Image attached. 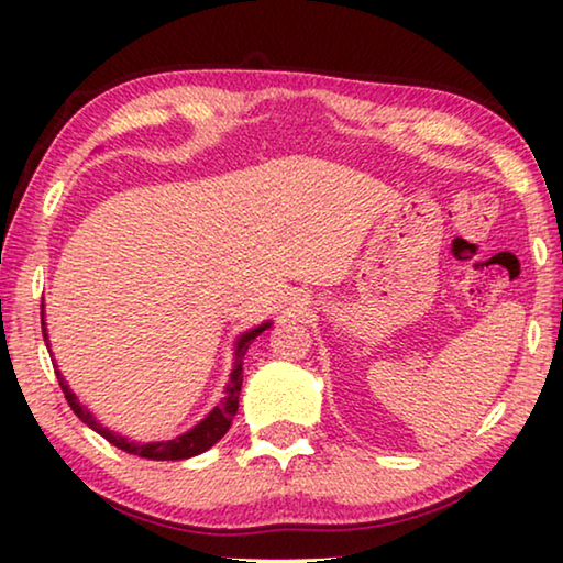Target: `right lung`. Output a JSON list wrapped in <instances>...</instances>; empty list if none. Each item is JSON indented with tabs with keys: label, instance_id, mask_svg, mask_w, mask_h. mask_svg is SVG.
Wrapping results in <instances>:
<instances>
[{
	"label": "right lung",
	"instance_id": "obj_1",
	"mask_svg": "<svg viewBox=\"0 0 563 563\" xmlns=\"http://www.w3.org/2000/svg\"><path fill=\"white\" fill-rule=\"evenodd\" d=\"M271 325H273V320L261 322L258 328L245 330L243 335H238L235 352H233V369H231V377H228V383H225V389H223L225 395L221 399V405H216L211 412H208L196 427H190L188 432L178 434V437H174V440H166V442H146V444L144 442H133V440H129V437L109 430V427L101 424L99 419L93 417L89 409L79 402V397L71 393V387L66 385V379L59 373V367H56V362H54V369H56V377H59V385L64 389L66 402H69V407L74 409V415L79 417L84 424H89L93 432H99L103 440L111 442L113 446H119V450H123V452H129V454L146 456V460L178 462V460H188V456H196V454H203L206 450H211V446L228 432V427H231L233 417L238 412V395H241V385H243V357H245V352H247V347H251V342L258 338L263 330H268ZM42 332H44L46 347H49V352H52L49 335H46L44 310H42Z\"/></svg>",
	"mask_w": 563,
	"mask_h": 563
}]
</instances>
